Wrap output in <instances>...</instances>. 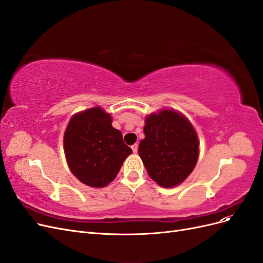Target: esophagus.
<instances>
[{
    "label": "esophagus",
    "mask_w": 263,
    "mask_h": 263,
    "mask_svg": "<svg viewBox=\"0 0 263 263\" xmlns=\"http://www.w3.org/2000/svg\"><path fill=\"white\" fill-rule=\"evenodd\" d=\"M132 149H133V153H134V154H137V151H138V145H137V144H134V145L132 146Z\"/></svg>",
    "instance_id": "esophagus-1"
}]
</instances>
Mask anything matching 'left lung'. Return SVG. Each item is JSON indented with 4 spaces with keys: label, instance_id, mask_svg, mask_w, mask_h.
<instances>
[{
    "label": "left lung",
    "instance_id": "obj_1",
    "mask_svg": "<svg viewBox=\"0 0 263 263\" xmlns=\"http://www.w3.org/2000/svg\"><path fill=\"white\" fill-rule=\"evenodd\" d=\"M145 139L138 154L149 177L163 187H174L195 168L198 138L189 119L174 109L164 108L146 117Z\"/></svg>",
    "mask_w": 263,
    "mask_h": 263
}]
</instances>
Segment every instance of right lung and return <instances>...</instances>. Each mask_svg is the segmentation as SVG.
<instances>
[{
	"label": "right lung",
	"mask_w": 263,
	"mask_h": 263,
	"mask_svg": "<svg viewBox=\"0 0 263 263\" xmlns=\"http://www.w3.org/2000/svg\"><path fill=\"white\" fill-rule=\"evenodd\" d=\"M67 162L73 176L85 185L104 187L121 170L133 150L123 135L112 126V118L102 107L77 113L63 136Z\"/></svg>",
	"instance_id": "right-lung-1"
}]
</instances>
